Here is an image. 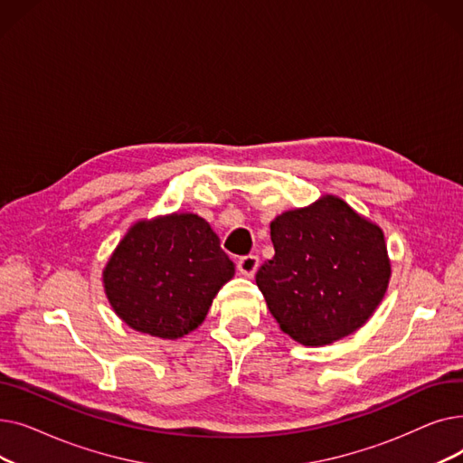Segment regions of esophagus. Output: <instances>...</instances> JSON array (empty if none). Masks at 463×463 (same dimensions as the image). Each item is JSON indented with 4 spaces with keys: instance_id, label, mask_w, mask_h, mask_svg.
Wrapping results in <instances>:
<instances>
[{
    "instance_id": "1",
    "label": "esophagus",
    "mask_w": 463,
    "mask_h": 463,
    "mask_svg": "<svg viewBox=\"0 0 463 463\" xmlns=\"http://www.w3.org/2000/svg\"><path fill=\"white\" fill-rule=\"evenodd\" d=\"M257 269H259V257H257V255H248V257H241V259L238 260V272H240L241 276L253 278L255 272H257Z\"/></svg>"
}]
</instances>
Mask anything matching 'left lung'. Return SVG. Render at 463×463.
<instances>
[{
  "label": "left lung",
  "mask_w": 463,
  "mask_h": 463,
  "mask_svg": "<svg viewBox=\"0 0 463 463\" xmlns=\"http://www.w3.org/2000/svg\"><path fill=\"white\" fill-rule=\"evenodd\" d=\"M276 255L257 287L279 328L306 347L354 334L391 281L383 229L335 194L287 210L270 223Z\"/></svg>",
  "instance_id": "1"
}]
</instances>
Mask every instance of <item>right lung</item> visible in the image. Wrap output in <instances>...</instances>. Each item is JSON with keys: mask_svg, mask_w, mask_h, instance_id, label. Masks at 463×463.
<instances>
[{"mask_svg": "<svg viewBox=\"0 0 463 463\" xmlns=\"http://www.w3.org/2000/svg\"><path fill=\"white\" fill-rule=\"evenodd\" d=\"M234 262L206 219L168 213L129 227L103 269L105 295L137 332L178 339L199 328Z\"/></svg>", "mask_w": 463, "mask_h": 463, "instance_id": "add662e5", "label": "right lung"}]
</instances>
